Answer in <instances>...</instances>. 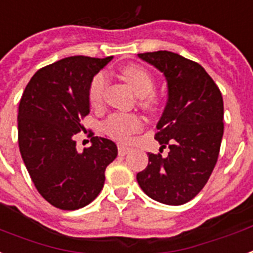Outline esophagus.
Returning <instances> with one entry per match:
<instances>
[{
	"instance_id": "obj_1",
	"label": "esophagus",
	"mask_w": 253,
	"mask_h": 253,
	"mask_svg": "<svg viewBox=\"0 0 253 253\" xmlns=\"http://www.w3.org/2000/svg\"><path fill=\"white\" fill-rule=\"evenodd\" d=\"M118 149H119V155L120 156H125L129 151H130V149H128L126 146L122 145V143H120V145H118Z\"/></svg>"
}]
</instances>
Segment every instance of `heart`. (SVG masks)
Returning <instances> with one entry per match:
<instances>
[{"mask_svg": "<svg viewBox=\"0 0 253 253\" xmlns=\"http://www.w3.org/2000/svg\"><path fill=\"white\" fill-rule=\"evenodd\" d=\"M122 76L141 98V102L150 107L155 103V98L151 94L154 89V79L143 67L138 64H128L122 70ZM108 84V76L106 72L101 71L91 77L87 97L94 107H98L103 103L104 91ZM142 119L134 114H116L110 115L103 123V130L112 138L118 141H128L131 135L142 129Z\"/></svg>", "mask_w": 253, "mask_h": 253, "instance_id": "heart-1", "label": "heart"}]
</instances>
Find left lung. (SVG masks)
<instances>
[{
	"label": "left lung",
	"mask_w": 253,
	"mask_h": 253,
	"mask_svg": "<svg viewBox=\"0 0 253 253\" xmlns=\"http://www.w3.org/2000/svg\"><path fill=\"white\" fill-rule=\"evenodd\" d=\"M164 74L168 102L158 123L160 152L137 173L141 189L156 202L181 206L206 186L216 166L224 134V101L212 77L199 63L172 51L138 54ZM169 146L166 158L162 149Z\"/></svg>",
	"instance_id": "1"
}]
</instances>
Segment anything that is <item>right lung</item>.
I'll return each instance as SVG.
<instances>
[{
  "label": "right lung",
  "mask_w": 253,
  "mask_h": 253,
  "mask_svg": "<svg viewBox=\"0 0 253 253\" xmlns=\"http://www.w3.org/2000/svg\"><path fill=\"white\" fill-rule=\"evenodd\" d=\"M112 59L68 56L39 70L27 84L18 110V143L23 162L40 195L63 211L91 203L104 185V170L118 146L91 137L77 152L74 135L90 112L91 77Z\"/></svg>",
  "instance_id": "1"
}]
</instances>
